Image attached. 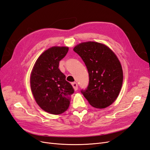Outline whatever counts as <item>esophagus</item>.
<instances>
[{"instance_id":"1","label":"esophagus","mask_w":150,"mask_h":150,"mask_svg":"<svg viewBox=\"0 0 150 150\" xmlns=\"http://www.w3.org/2000/svg\"><path fill=\"white\" fill-rule=\"evenodd\" d=\"M72 87H73V88L74 89L75 91H77V90L78 89V84H77L76 83H75V82L72 83Z\"/></svg>"}]
</instances>
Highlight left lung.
<instances>
[{
    "mask_svg": "<svg viewBox=\"0 0 150 150\" xmlns=\"http://www.w3.org/2000/svg\"><path fill=\"white\" fill-rule=\"evenodd\" d=\"M89 73V84L81 91L92 106L105 108L118 96L123 79L121 63L116 54L104 44L82 42L74 48Z\"/></svg>",
    "mask_w": 150,
    "mask_h": 150,
    "instance_id": "left-lung-1",
    "label": "left lung"
}]
</instances>
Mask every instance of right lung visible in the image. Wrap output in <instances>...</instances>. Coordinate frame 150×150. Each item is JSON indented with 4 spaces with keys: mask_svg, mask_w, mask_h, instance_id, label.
Instances as JSON below:
<instances>
[{
    "mask_svg": "<svg viewBox=\"0 0 150 150\" xmlns=\"http://www.w3.org/2000/svg\"><path fill=\"white\" fill-rule=\"evenodd\" d=\"M68 50L67 47L48 49L39 57L31 72L30 88L35 100L44 111L51 114L59 115L66 111L71 95L74 92L58 68Z\"/></svg>",
    "mask_w": 150,
    "mask_h": 150,
    "instance_id": "add662e5",
    "label": "right lung"
}]
</instances>
